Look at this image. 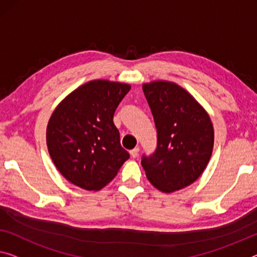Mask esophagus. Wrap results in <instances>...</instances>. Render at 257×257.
I'll list each match as a JSON object with an SVG mask.
<instances>
[{
  "mask_svg": "<svg viewBox=\"0 0 257 257\" xmlns=\"http://www.w3.org/2000/svg\"><path fill=\"white\" fill-rule=\"evenodd\" d=\"M130 153H131V156L133 159H136V157H138V155H139V148H134Z\"/></svg>",
  "mask_w": 257,
  "mask_h": 257,
  "instance_id": "34e87169",
  "label": "esophagus"
}]
</instances>
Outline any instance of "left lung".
Instances as JSON below:
<instances>
[{
  "label": "left lung",
  "instance_id": "8db88e82",
  "mask_svg": "<svg viewBox=\"0 0 257 257\" xmlns=\"http://www.w3.org/2000/svg\"><path fill=\"white\" fill-rule=\"evenodd\" d=\"M157 131V146L142 155L148 180L170 193L199 178L210 160L214 128L207 112L186 90L168 81L144 85Z\"/></svg>",
  "mask_w": 257,
  "mask_h": 257
}]
</instances>
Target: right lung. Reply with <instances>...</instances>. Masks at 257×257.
Masks as SVG:
<instances>
[{
	"mask_svg": "<svg viewBox=\"0 0 257 257\" xmlns=\"http://www.w3.org/2000/svg\"><path fill=\"white\" fill-rule=\"evenodd\" d=\"M131 86L94 80L63 100L47 127L51 160L63 177L88 191H97L130 159L113 124L118 104Z\"/></svg>",
	"mask_w": 257,
	"mask_h": 257,
	"instance_id": "right-lung-1",
	"label": "right lung"
}]
</instances>
